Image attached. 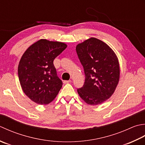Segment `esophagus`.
<instances>
[{"label":"esophagus","instance_id":"34e87169","mask_svg":"<svg viewBox=\"0 0 145 145\" xmlns=\"http://www.w3.org/2000/svg\"><path fill=\"white\" fill-rule=\"evenodd\" d=\"M71 82V81L70 80H69V81H64V84H67V83H69V82Z\"/></svg>","mask_w":145,"mask_h":145}]
</instances>
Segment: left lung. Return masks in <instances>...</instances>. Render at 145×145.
<instances>
[{
    "instance_id": "left-lung-1",
    "label": "left lung",
    "mask_w": 145,
    "mask_h": 145,
    "mask_svg": "<svg viewBox=\"0 0 145 145\" xmlns=\"http://www.w3.org/2000/svg\"><path fill=\"white\" fill-rule=\"evenodd\" d=\"M76 50L85 74L79 95L89 105L102 104L113 95L119 82L117 56L108 44L94 37L78 44Z\"/></svg>"
}]
</instances>
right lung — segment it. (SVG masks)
<instances>
[{"instance_id": "right-lung-1", "label": "right lung", "mask_w": 145, "mask_h": 145, "mask_svg": "<svg viewBox=\"0 0 145 145\" xmlns=\"http://www.w3.org/2000/svg\"><path fill=\"white\" fill-rule=\"evenodd\" d=\"M66 48L64 42L42 39L24 53L18 66L19 79L24 93L32 101L49 104L59 92L63 82L53 61Z\"/></svg>"}]
</instances>
